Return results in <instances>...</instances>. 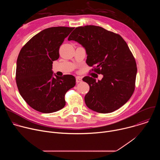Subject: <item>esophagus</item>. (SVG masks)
I'll return each instance as SVG.
<instances>
[{
	"label": "esophagus",
	"instance_id": "1",
	"mask_svg": "<svg viewBox=\"0 0 160 160\" xmlns=\"http://www.w3.org/2000/svg\"><path fill=\"white\" fill-rule=\"evenodd\" d=\"M76 82H77V83H81L82 82V78L80 77H77L76 78Z\"/></svg>",
	"mask_w": 160,
	"mask_h": 160
}]
</instances>
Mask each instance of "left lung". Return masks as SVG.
<instances>
[{"label":"left lung","instance_id":"obj_1","mask_svg":"<svg viewBox=\"0 0 160 160\" xmlns=\"http://www.w3.org/2000/svg\"><path fill=\"white\" fill-rule=\"evenodd\" d=\"M85 49L86 62L92 72L102 74L101 80L83 78L90 90L85 96L87 106L100 113L115 111L132 96L138 68L124 39L117 33L94 25L76 28L68 38Z\"/></svg>","mask_w":160,"mask_h":160}]
</instances>
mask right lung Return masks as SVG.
<instances>
[{"instance_id":"right-lung-1","label":"right lung","mask_w":160,"mask_h":160,"mask_svg":"<svg viewBox=\"0 0 160 160\" xmlns=\"http://www.w3.org/2000/svg\"><path fill=\"white\" fill-rule=\"evenodd\" d=\"M74 28L56 27L33 36L21 49L17 59L16 82L19 92L33 109L51 113L63 108L64 96L76 84L72 75L53 77L52 62L59 57L64 38Z\"/></svg>"}]
</instances>
